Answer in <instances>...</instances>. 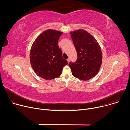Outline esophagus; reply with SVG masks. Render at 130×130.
Masks as SVG:
<instances>
[{
	"instance_id": "esophagus-1",
	"label": "esophagus",
	"mask_w": 130,
	"mask_h": 130,
	"mask_svg": "<svg viewBox=\"0 0 130 130\" xmlns=\"http://www.w3.org/2000/svg\"><path fill=\"white\" fill-rule=\"evenodd\" d=\"M67 62H68V63H69V61H70V60H69V59H67Z\"/></svg>"
}]
</instances>
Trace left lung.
Instances as JSON below:
<instances>
[{"instance_id": "obj_1", "label": "left lung", "mask_w": 130, "mask_h": 130, "mask_svg": "<svg viewBox=\"0 0 130 130\" xmlns=\"http://www.w3.org/2000/svg\"><path fill=\"white\" fill-rule=\"evenodd\" d=\"M78 58L68 65L72 75L81 80L86 81L94 77L102 64V53L99 44L87 31L80 29L70 33Z\"/></svg>"}]
</instances>
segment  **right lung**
Masks as SVG:
<instances>
[{"instance_id":"1","label":"right lung","mask_w":130,"mask_h":130,"mask_svg":"<svg viewBox=\"0 0 130 130\" xmlns=\"http://www.w3.org/2000/svg\"><path fill=\"white\" fill-rule=\"evenodd\" d=\"M62 32L48 30L42 33L33 43L30 59L31 66L39 77L45 80L59 77L68 64L64 59L58 41Z\"/></svg>"}]
</instances>
